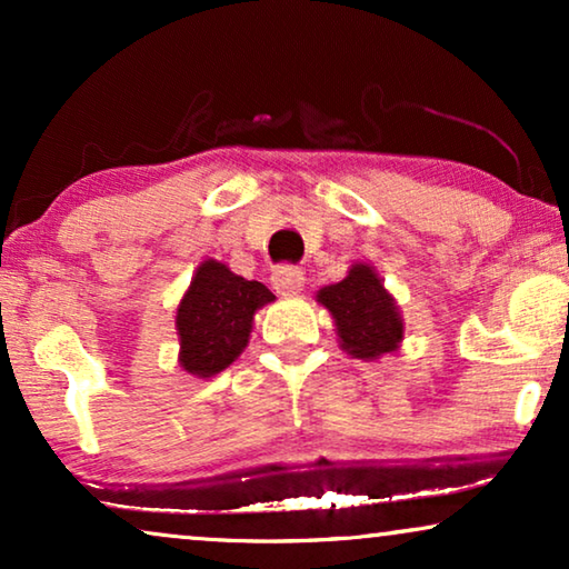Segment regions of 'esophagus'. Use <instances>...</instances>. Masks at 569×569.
<instances>
[{"mask_svg":"<svg viewBox=\"0 0 569 569\" xmlns=\"http://www.w3.org/2000/svg\"><path fill=\"white\" fill-rule=\"evenodd\" d=\"M271 284H274V290L279 295H295L302 290L306 277H302V271L298 267H292V263H282V267L271 271Z\"/></svg>","mask_w":569,"mask_h":569,"instance_id":"obj_1","label":"esophagus"}]
</instances>
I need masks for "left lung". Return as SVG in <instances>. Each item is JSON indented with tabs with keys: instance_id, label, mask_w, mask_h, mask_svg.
<instances>
[{
	"instance_id": "1",
	"label": "left lung",
	"mask_w": 569,
	"mask_h": 569,
	"mask_svg": "<svg viewBox=\"0 0 569 569\" xmlns=\"http://www.w3.org/2000/svg\"><path fill=\"white\" fill-rule=\"evenodd\" d=\"M318 302L331 310L341 349L352 357L378 360L399 347L403 337L399 308L368 263H355L341 282L323 287Z\"/></svg>"
}]
</instances>
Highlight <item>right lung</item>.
Instances as JSON below:
<instances>
[{
    "instance_id": "right-lung-1",
    "label": "right lung",
    "mask_w": 569,
    "mask_h": 569,
    "mask_svg": "<svg viewBox=\"0 0 569 569\" xmlns=\"http://www.w3.org/2000/svg\"><path fill=\"white\" fill-rule=\"evenodd\" d=\"M274 300L261 282L232 274L220 261H204L178 306L181 368L209 378L238 360L251 337L253 313Z\"/></svg>"
}]
</instances>
